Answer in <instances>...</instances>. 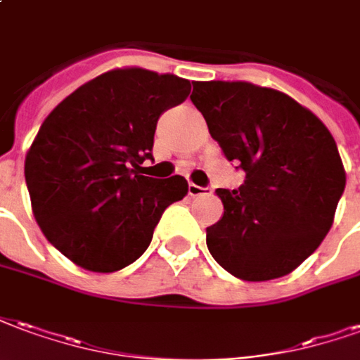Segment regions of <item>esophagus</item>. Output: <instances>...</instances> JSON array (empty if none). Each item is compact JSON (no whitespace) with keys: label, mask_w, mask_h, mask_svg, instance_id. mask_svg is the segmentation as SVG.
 Wrapping results in <instances>:
<instances>
[{"label":"esophagus","mask_w":360,"mask_h":360,"mask_svg":"<svg viewBox=\"0 0 360 360\" xmlns=\"http://www.w3.org/2000/svg\"><path fill=\"white\" fill-rule=\"evenodd\" d=\"M188 193H190L191 198H199V195L211 193V188H201L198 184H190V186H188Z\"/></svg>","instance_id":"esophagus-1"}]
</instances>
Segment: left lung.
Listing matches in <instances>:
<instances>
[{"instance_id": "left-lung-1", "label": "left lung", "mask_w": 360, "mask_h": 360, "mask_svg": "<svg viewBox=\"0 0 360 360\" xmlns=\"http://www.w3.org/2000/svg\"><path fill=\"white\" fill-rule=\"evenodd\" d=\"M190 99L245 172L238 190H217L224 214L207 228L212 259L248 282L290 274L326 238L345 188L332 134L295 99L251 82H193Z\"/></svg>"}]
</instances>
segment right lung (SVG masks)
<instances>
[{
	"label": "right lung",
	"mask_w": 360,
	"mask_h": 360,
	"mask_svg": "<svg viewBox=\"0 0 360 360\" xmlns=\"http://www.w3.org/2000/svg\"><path fill=\"white\" fill-rule=\"evenodd\" d=\"M190 80L115 69L65 97L26 153L34 219L47 241L91 272L143 255L165 209L188 193L184 176H143L162 112L190 96Z\"/></svg>",
	"instance_id": "right-lung-1"
}]
</instances>
